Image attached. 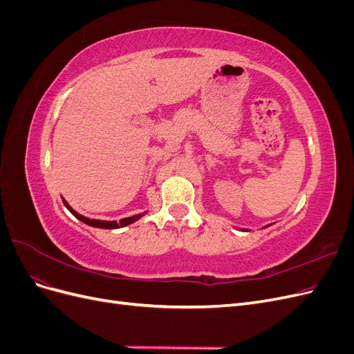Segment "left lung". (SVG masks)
<instances>
[{"instance_id":"obj_1","label":"left lung","mask_w":354,"mask_h":354,"mask_svg":"<svg viewBox=\"0 0 354 354\" xmlns=\"http://www.w3.org/2000/svg\"><path fill=\"white\" fill-rule=\"evenodd\" d=\"M242 230H245V232H250V230H246V229H242Z\"/></svg>"}]
</instances>
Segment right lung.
Listing matches in <instances>:
<instances>
[{
  "instance_id": "add662e5",
  "label": "right lung",
  "mask_w": 354,
  "mask_h": 354,
  "mask_svg": "<svg viewBox=\"0 0 354 354\" xmlns=\"http://www.w3.org/2000/svg\"><path fill=\"white\" fill-rule=\"evenodd\" d=\"M62 201H63V203H65V207L72 212V216H75L77 217L80 221H82V223H85V224H88V226H91V227H99V229H120V227H125V226H128V224H131V223H134V221H137L138 218H142L145 214L147 212V211H145V212H142V214H136V216H131V217H125V218H121L120 221H108V220H95V218H88V217H84V216H81L80 212H77L75 211L69 203H68V201L65 199V198H62Z\"/></svg>"
}]
</instances>
